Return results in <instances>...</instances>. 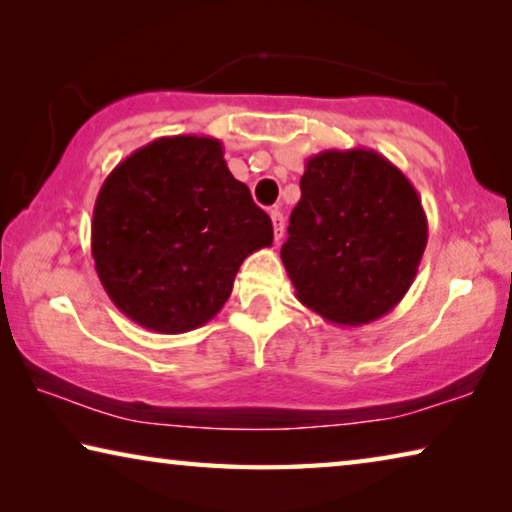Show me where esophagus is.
I'll use <instances>...</instances> for the list:
<instances>
[{
	"label": "esophagus",
	"instance_id": "1",
	"mask_svg": "<svg viewBox=\"0 0 512 512\" xmlns=\"http://www.w3.org/2000/svg\"><path fill=\"white\" fill-rule=\"evenodd\" d=\"M271 221H273V235L275 239H282L284 232V216L280 210H271Z\"/></svg>",
	"mask_w": 512,
	"mask_h": 512
}]
</instances>
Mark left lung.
Returning a JSON list of instances; mask_svg holds the SVG:
<instances>
[{"label":"left lung","instance_id":"1","mask_svg":"<svg viewBox=\"0 0 512 512\" xmlns=\"http://www.w3.org/2000/svg\"><path fill=\"white\" fill-rule=\"evenodd\" d=\"M282 246L296 298L327 323L388 314L415 280L427 216L411 180L370 149L311 155Z\"/></svg>","mask_w":512,"mask_h":512}]
</instances>
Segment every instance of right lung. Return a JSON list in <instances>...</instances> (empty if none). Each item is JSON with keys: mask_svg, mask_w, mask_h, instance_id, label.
Returning a JSON list of instances; mask_svg holds the SVG:
<instances>
[{"mask_svg": "<svg viewBox=\"0 0 512 512\" xmlns=\"http://www.w3.org/2000/svg\"><path fill=\"white\" fill-rule=\"evenodd\" d=\"M273 223L205 135L160 137L119 162L92 216V257L121 314L151 332L205 325Z\"/></svg>", "mask_w": 512, "mask_h": 512, "instance_id": "obj_1", "label": "right lung"}]
</instances>
